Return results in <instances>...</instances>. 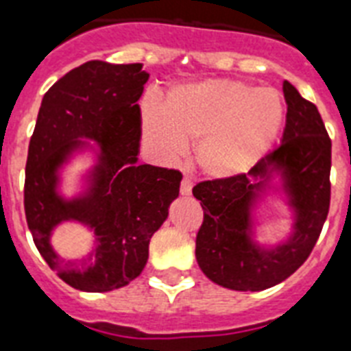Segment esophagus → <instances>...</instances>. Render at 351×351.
Masks as SVG:
<instances>
[{"label": "esophagus", "instance_id": "34e87169", "mask_svg": "<svg viewBox=\"0 0 351 351\" xmlns=\"http://www.w3.org/2000/svg\"><path fill=\"white\" fill-rule=\"evenodd\" d=\"M191 191H193V182L187 176H184L180 184V193L182 195H191Z\"/></svg>", "mask_w": 351, "mask_h": 351}]
</instances>
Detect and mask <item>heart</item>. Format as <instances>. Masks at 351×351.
<instances>
[{
    "label": "heart",
    "mask_w": 351,
    "mask_h": 351,
    "mask_svg": "<svg viewBox=\"0 0 351 351\" xmlns=\"http://www.w3.org/2000/svg\"><path fill=\"white\" fill-rule=\"evenodd\" d=\"M283 121L278 92L234 81H204L171 90L164 108H146L142 136L162 160L196 144L205 175L227 178L252 167L270 147Z\"/></svg>",
    "instance_id": "heart-1"
}]
</instances>
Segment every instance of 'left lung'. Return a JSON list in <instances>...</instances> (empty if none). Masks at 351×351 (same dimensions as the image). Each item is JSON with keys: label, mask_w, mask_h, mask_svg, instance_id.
<instances>
[{"label": "left lung", "mask_w": 351, "mask_h": 351, "mask_svg": "<svg viewBox=\"0 0 351 351\" xmlns=\"http://www.w3.org/2000/svg\"><path fill=\"white\" fill-rule=\"evenodd\" d=\"M287 124L281 144L249 173L205 180L193 187L204 221L196 234V261L210 281L230 290L258 292L292 276L306 261L330 209L332 141L315 104L283 82ZM278 172L295 209V230L274 250L250 238V210Z\"/></svg>", "instance_id": "8db88e82"}]
</instances>
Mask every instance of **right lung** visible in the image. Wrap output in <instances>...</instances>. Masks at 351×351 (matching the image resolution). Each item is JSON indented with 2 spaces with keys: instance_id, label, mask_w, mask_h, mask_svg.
<instances>
[{
  "instance_id": "1",
  "label": "right lung",
  "mask_w": 351,
  "mask_h": 351,
  "mask_svg": "<svg viewBox=\"0 0 351 351\" xmlns=\"http://www.w3.org/2000/svg\"><path fill=\"white\" fill-rule=\"evenodd\" d=\"M149 73L141 62L88 61L61 77L45 97L30 138L25 175V215L39 254L70 287L110 292L141 276L149 240L169 215L182 173L136 164L141 106ZM99 144L97 164L84 195L66 201L56 193V171L73 150ZM62 221L88 224L96 249L79 264L58 258L49 243Z\"/></svg>"
}]
</instances>
